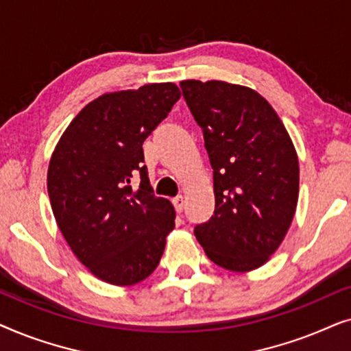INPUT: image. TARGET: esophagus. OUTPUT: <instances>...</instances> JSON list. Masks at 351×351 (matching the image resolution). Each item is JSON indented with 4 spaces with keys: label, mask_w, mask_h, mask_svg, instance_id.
Segmentation results:
<instances>
[{
    "label": "esophagus",
    "mask_w": 351,
    "mask_h": 351,
    "mask_svg": "<svg viewBox=\"0 0 351 351\" xmlns=\"http://www.w3.org/2000/svg\"><path fill=\"white\" fill-rule=\"evenodd\" d=\"M172 204H174V208L177 213H184V208H185V201H184V196H177V198L172 199Z\"/></svg>",
    "instance_id": "obj_1"
}]
</instances>
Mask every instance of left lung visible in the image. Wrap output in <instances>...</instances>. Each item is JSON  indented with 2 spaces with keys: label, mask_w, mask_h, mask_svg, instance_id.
Instances as JSON below:
<instances>
[{
  "label": "left lung",
  "mask_w": 351,
  "mask_h": 351,
  "mask_svg": "<svg viewBox=\"0 0 351 351\" xmlns=\"http://www.w3.org/2000/svg\"><path fill=\"white\" fill-rule=\"evenodd\" d=\"M182 94L203 129L214 169V215L195 237L215 265L262 267L280 247L299 199V160L271 105L246 86L185 80Z\"/></svg>",
  "instance_id": "8db88e82"
}]
</instances>
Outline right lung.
<instances>
[{
  "label": "right lung",
  "instance_id": "right-lung-1",
  "mask_svg": "<svg viewBox=\"0 0 351 351\" xmlns=\"http://www.w3.org/2000/svg\"><path fill=\"white\" fill-rule=\"evenodd\" d=\"M179 99L174 83L100 95L76 114L51 156L56 222L78 261L110 285L150 276L176 227L172 204L153 195L142 145ZM136 175L141 184L132 189Z\"/></svg>",
  "mask_w": 351,
  "mask_h": 351
}]
</instances>
